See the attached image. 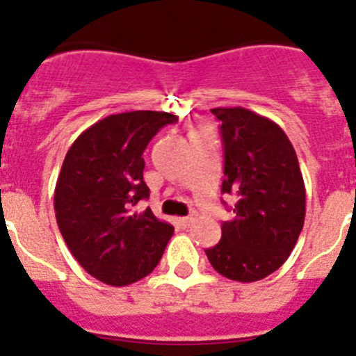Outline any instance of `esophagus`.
<instances>
[{"label":"esophagus","mask_w":356,"mask_h":356,"mask_svg":"<svg viewBox=\"0 0 356 356\" xmlns=\"http://www.w3.org/2000/svg\"><path fill=\"white\" fill-rule=\"evenodd\" d=\"M178 222H180V226H184V228H188V226L194 222V217H180Z\"/></svg>","instance_id":"esophagus-1"}]
</instances>
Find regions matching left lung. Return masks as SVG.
Wrapping results in <instances>:
<instances>
[{
    "instance_id": "obj_1",
    "label": "left lung",
    "mask_w": 356,
    "mask_h": 356,
    "mask_svg": "<svg viewBox=\"0 0 356 356\" xmlns=\"http://www.w3.org/2000/svg\"><path fill=\"white\" fill-rule=\"evenodd\" d=\"M221 122L225 180L235 197L234 217L221 226V241L205 250L225 278L250 284L284 266L305 222V184L285 131L251 110L212 108Z\"/></svg>"
}]
</instances>
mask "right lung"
Instances as JSON below:
<instances>
[{
	"instance_id": "1",
	"label": "right lung",
	"mask_w": 356,
	"mask_h": 356,
	"mask_svg": "<svg viewBox=\"0 0 356 356\" xmlns=\"http://www.w3.org/2000/svg\"><path fill=\"white\" fill-rule=\"evenodd\" d=\"M178 115L135 110L108 115L78 135L55 187V216L72 257L106 285L122 287L149 275L172 237L169 222L149 209L143 153L147 143Z\"/></svg>"
}]
</instances>
